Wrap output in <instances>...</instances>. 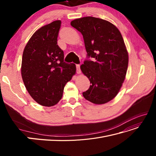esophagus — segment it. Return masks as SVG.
I'll list each match as a JSON object with an SVG mask.
<instances>
[{
    "instance_id": "34e87169",
    "label": "esophagus",
    "mask_w": 156,
    "mask_h": 156,
    "mask_svg": "<svg viewBox=\"0 0 156 156\" xmlns=\"http://www.w3.org/2000/svg\"><path fill=\"white\" fill-rule=\"evenodd\" d=\"M76 70H77V73H81V69H80V65L79 64H76Z\"/></svg>"
}]
</instances>
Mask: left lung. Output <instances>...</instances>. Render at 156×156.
<instances>
[{
    "label": "left lung",
    "instance_id": "left-lung-1",
    "mask_svg": "<svg viewBox=\"0 0 156 156\" xmlns=\"http://www.w3.org/2000/svg\"><path fill=\"white\" fill-rule=\"evenodd\" d=\"M71 25L82 34L87 53L81 69L91 85L83 95L95 104L106 103L117 95L126 77L128 53L123 37L114 25L100 18L76 19Z\"/></svg>",
    "mask_w": 156,
    "mask_h": 156
}]
</instances>
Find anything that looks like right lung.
Returning a JSON list of instances; mask_svg holds the SVG:
<instances>
[{"label": "right lung", "mask_w": 156, "mask_h": 156, "mask_svg": "<svg viewBox=\"0 0 156 156\" xmlns=\"http://www.w3.org/2000/svg\"><path fill=\"white\" fill-rule=\"evenodd\" d=\"M61 21L41 27L23 51L21 75L31 97L39 104L51 107L62 97L64 88L76 72L73 63L64 61V51L57 45Z\"/></svg>", "instance_id": "obj_1"}]
</instances>
